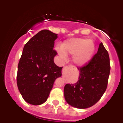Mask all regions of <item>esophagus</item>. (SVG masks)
<instances>
[{
	"mask_svg": "<svg viewBox=\"0 0 123 123\" xmlns=\"http://www.w3.org/2000/svg\"><path fill=\"white\" fill-rule=\"evenodd\" d=\"M71 69H72V67H70V66H65V67L63 68L62 74H65V73L67 72V71H68V70Z\"/></svg>",
	"mask_w": 123,
	"mask_h": 123,
	"instance_id": "1",
	"label": "esophagus"
}]
</instances>
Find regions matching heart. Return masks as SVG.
Here are the masks:
<instances>
[{
    "mask_svg": "<svg viewBox=\"0 0 123 123\" xmlns=\"http://www.w3.org/2000/svg\"><path fill=\"white\" fill-rule=\"evenodd\" d=\"M63 49H58L62 58H66V54L75 55L74 62L78 65H84L89 62L94 54L95 45L91 41L84 38H72L63 45Z\"/></svg>",
    "mask_w": 123,
    "mask_h": 123,
    "instance_id": "heart-1",
    "label": "heart"
}]
</instances>
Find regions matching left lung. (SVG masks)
I'll use <instances>...</instances> for the list:
<instances>
[{
  "label": "left lung",
  "instance_id": "left-lung-1",
  "mask_svg": "<svg viewBox=\"0 0 123 123\" xmlns=\"http://www.w3.org/2000/svg\"><path fill=\"white\" fill-rule=\"evenodd\" d=\"M78 68L79 80L76 83L66 84L64 95L68 104L84 109L95 105L107 88L110 62L108 51L102 42L92 59Z\"/></svg>",
  "mask_w": 123,
  "mask_h": 123
}]
</instances>
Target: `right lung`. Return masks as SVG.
<instances>
[{
  "instance_id": "1",
  "label": "right lung",
  "mask_w": 123,
  "mask_h": 123,
  "mask_svg": "<svg viewBox=\"0 0 123 123\" xmlns=\"http://www.w3.org/2000/svg\"><path fill=\"white\" fill-rule=\"evenodd\" d=\"M56 34L39 31L28 41L18 66L17 82L19 92L28 104L41 105L49 95L55 79L62 76L63 67L54 62Z\"/></svg>"
}]
</instances>
